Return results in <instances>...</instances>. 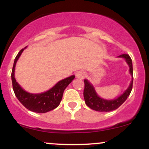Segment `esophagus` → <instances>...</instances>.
Wrapping results in <instances>:
<instances>
[{
  "mask_svg": "<svg viewBox=\"0 0 149 149\" xmlns=\"http://www.w3.org/2000/svg\"><path fill=\"white\" fill-rule=\"evenodd\" d=\"M76 76L77 78H78V79H83L84 77L85 76V73L83 71H79L76 73Z\"/></svg>",
  "mask_w": 149,
  "mask_h": 149,
  "instance_id": "1",
  "label": "esophagus"
}]
</instances>
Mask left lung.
<instances>
[{
	"label": "left lung",
	"mask_w": 149,
	"mask_h": 149,
	"mask_svg": "<svg viewBox=\"0 0 149 149\" xmlns=\"http://www.w3.org/2000/svg\"><path fill=\"white\" fill-rule=\"evenodd\" d=\"M118 57L124 58L130 66V73L132 76V80L129 88L125 91L123 95H121L118 98L112 100H107L99 97L96 92H95L93 85L88 80L85 79L84 80L85 88L84 92H83V95H84L85 104L90 109L100 112L111 111L116 110L119 107H120L124 103L125 101L127 100V97H129L130 94L132 91V89L133 84L132 62L130 57L127 54H120V55L118 56Z\"/></svg>",
	"instance_id": "8db88e82"
}]
</instances>
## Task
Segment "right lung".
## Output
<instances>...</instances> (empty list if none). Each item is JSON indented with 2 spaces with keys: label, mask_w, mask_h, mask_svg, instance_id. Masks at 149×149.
Instances as JSON below:
<instances>
[{
  "label": "right lung",
  "mask_w": 149,
  "mask_h": 149,
  "mask_svg": "<svg viewBox=\"0 0 149 149\" xmlns=\"http://www.w3.org/2000/svg\"><path fill=\"white\" fill-rule=\"evenodd\" d=\"M26 47H25V48ZM23 51L24 49H22L16 56L12 70L11 78L15 96L22 105L33 112L46 113L52 111L59 105L64 90L74 79L75 76H71L60 80L50 90L43 93H29L22 88L15 78V65Z\"/></svg>",
  "instance_id": "obj_1"
}]
</instances>
